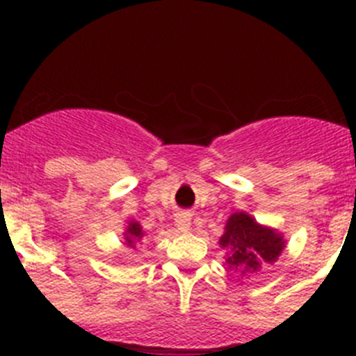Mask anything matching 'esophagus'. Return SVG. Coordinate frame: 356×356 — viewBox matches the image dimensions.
Returning a JSON list of instances; mask_svg holds the SVG:
<instances>
[{
  "label": "esophagus",
  "instance_id": "esophagus-1",
  "mask_svg": "<svg viewBox=\"0 0 356 356\" xmlns=\"http://www.w3.org/2000/svg\"><path fill=\"white\" fill-rule=\"evenodd\" d=\"M176 226L181 229V232H188L191 229V213L188 212H180L176 216Z\"/></svg>",
  "mask_w": 356,
  "mask_h": 356
}]
</instances>
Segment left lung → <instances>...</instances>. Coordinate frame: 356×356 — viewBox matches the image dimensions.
I'll return each instance as SVG.
<instances>
[{
  "instance_id": "obj_1",
  "label": "left lung",
  "mask_w": 356,
  "mask_h": 356,
  "mask_svg": "<svg viewBox=\"0 0 356 356\" xmlns=\"http://www.w3.org/2000/svg\"><path fill=\"white\" fill-rule=\"evenodd\" d=\"M219 244L226 250V264L229 269H235L241 275L257 273L262 266L275 264L285 248L282 234L259 225L246 212L229 216Z\"/></svg>"
}]
</instances>
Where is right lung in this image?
Segmentation results:
<instances>
[{
  "mask_svg": "<svg viewBox=\"0 0 356 356\" xmlns=\"http://www.w3.org/2000/svg\"><path fill=\"white\" fill-rule=\"evenodd\" d=\"M144 237L143 226L137 221H130L127 226V232H124V241L130 248H135V242H139Z\"/></svg>",
  "mask_w": 356,
  "mask_h": 356,
  "instance_id": "add662e5",
  "label": "right lung"
}]
</instances>
